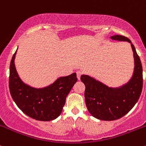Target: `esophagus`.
Returning <instances> with one entry per match:
<instances>
[{"instance_id": "esophagus-1", "label": "esophagus", "mask_w": 146, "mask_h": 146, "mask_svg": "<svg viewBox=\"0 0 146 146\" xmlns=\"http://www.w3.org/2000/svg\"><path fill=\"white\" fill-rule=\"evenodd\" d=\"M76 74H77V77L78 78V80H80V76H81V75L82 74V72L81 70H78V71H76Z\"/></svg>"}]
</instances>
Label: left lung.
Listing matches in <instances>:
<instances>
[{
  "label": "left lung",
  "instance_id": "obj_1",
  "mask_svg": "<svg viewBox=\"0 0 146 146\" xmlns=\"http://www.w3.org/2000/svg\"><path fill=\"white\" fill-rule=\"evenodd\" d=\"M111 38L131 44L135 68L130 81L121 88H111L88 76L80 77L85 85V104L88 111L94 117L104 121L116 120L126 115L138 102L143 88L142 64L135 46L124 36L115 35Z\"/></svg>",
  "mask_w": 146,
  "mask_h": 146
}]
</instances>
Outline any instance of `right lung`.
<instances>
[{"label":"right lung","mask_w":146,"mask_h":146,"mask_svg":"<svg viewBox=\"0 0 146 146\" xmlns=\"http://www.w3.org/2000/svg\"><path fill=\"white\" fill-rule=\"evenodd\" d=\"M13 56L10 65L9 88L12 98L23 112L38 121L56 119L63 110L66 98L77 82L76 73L59 78L52 85L36 89L26 85L19 78Z\"/></svg>","instance_id":"obj_1"}]
</instances>
